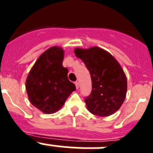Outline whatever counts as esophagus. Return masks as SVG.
<instances>
[{
    "label": "esophagus",
    "instance_id": "1",
    "mask_svg": "<svg viewBox=\"0 0 153 153\" xmlns=\"http://www.w3.org/2000/svg\"><path fill=\"white\" fill-rule=\"evenodd\" d=\"M74 84H75V86H76V88H77V89H78V88H79V83L78 82H75V83H74Z\"/></svg>",
    "mask_w": 153,
    "mask_h": 153
}]
</instances>
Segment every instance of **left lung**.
I'll list each match as a JSON object with an SVG mask.
<instances>
[{"label":"left lung","instance_id":"obj_1","mask_svg":"<svg viewBox=\"0 0 153 153\" xmlns=\"http://www.w3.org/2000/svg\"><path fill=\"white\" fill-rule=\"evenodd\" d=\"M74 53L90 72L92 92L85 99L91 114L107 117L123 104L127 93V79L122 68L110 53L100 47L76 48Z\"/></svg>","mask_w":153,"mask_h":153}]
</instances>
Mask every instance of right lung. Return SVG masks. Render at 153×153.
Listing matches in <instances>:
<instances>
[{
  "instance_id": "right-lung-1",
  "label": "right lung",
  "mask_w": 153,
  "mask_h": 153,
  "mask_svg": "<svg viewBox=\"0 0 153 153\" xmlns=\"http://www.w3.org/2000/svg\"><path fill=\"white\" fill-rule=\"evenodd\" d=\"M63 49L51 47L37 59L27 77L25 88L29 101L44 114L61 109L76 88L68 79V70L63 67Z\"/></svg>"
}]
</instances>
